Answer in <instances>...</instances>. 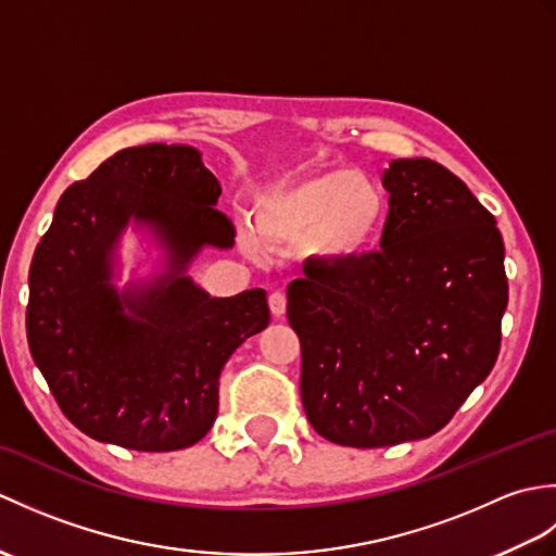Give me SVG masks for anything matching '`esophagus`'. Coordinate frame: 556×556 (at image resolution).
I'll return each mask as SVG.
<instances>
[{
	"mask_svg": "<svg viewBox=\"0 0 556 556\" xmlns=\"http://www.w3.org/2000/svg\"><path fill=\"white\" fill-rule=\"evenodd\" d=\"M267 303H269V311H271V315H275V317H281V315L287 313V296H285V291H271Z\"/></svg>",
	"mask_w": 556,
	"mask_h": 556,
	"instance_id": "obj_1",
	"label": "esophagus"
}]
</instances>
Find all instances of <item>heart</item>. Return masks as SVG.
<instances>
[{
  "instance_id": "obj_1",
  "label": "heart",
  "mask_w": 556,
  "mask_h": 556,
  "mask_svg": "<svg viewBox=\"0 0 556 556\" xmlns=\"http://www.w3.org/2000/svg\"><path fill=\"white\" fill-rule=\"evenodd\" d=\"M387 203L368 176L349 167L293 174L257 200V231L267 243L311 239L317 253L346 263L380 241ZM245 245L255 241L245 233Z\"/></svg>"
}]
</instances>
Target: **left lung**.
<instances>
[{
  "label": "left lung",
  "instance_id": "1",
  "mask_svg": "<svg viewBox=\"0 0 556 556\" xmlns=\"http://www.w3.org/2000/svg\"><path fill=\"white\" fill-rule=\"evenodd\" d=\"M382 184L380 251L305 263L287 291L305 416L358 448L442 430L497 361L509 301L497 222L456 174L392 160Z\"/></svg>",
  "mask_w": 556,
  "mask_h": 556
}]
</instances>
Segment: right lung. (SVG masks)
Listing matches in <instances>:
<instances>
[{
	"label": "right lung",
	"instance_id": "add662e5",
	"mask_svg": "<svg viewBox=\"0 0 556 556\" xmlns=\"http://www.w3.org/2000/svg\"><path fill=\"white\" fill-rule=\"evenodd\" d=\"M219 193L195 148L150 143L119 150L59 198L28 271L26 334L59 408L92 440L136 452L203 440L224 363L267 327L263 289L212 299L186 275L203 245H233ZM131 218L168 267L119 292L113 248Z\"/></svg>",
	"mask_w": 556,
	"mask_h": 556
}]
</instances>
